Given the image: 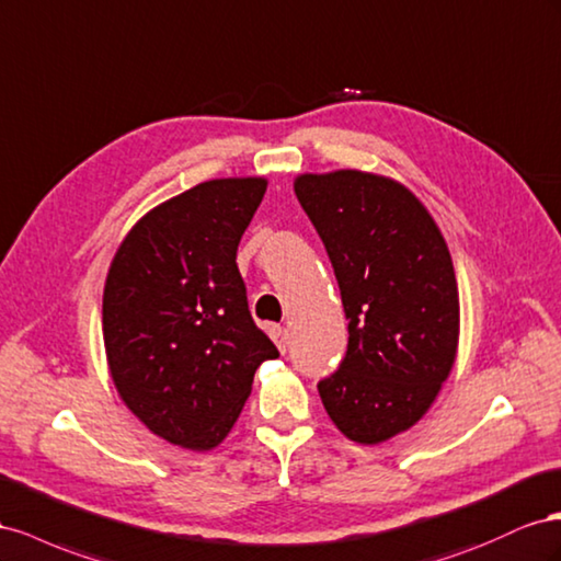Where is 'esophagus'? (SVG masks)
Masks as SVG:
<instances>
[{
  "mask_svg": "<svg viewBox=\"0 0 561 561\" xmlns=\"http://www.w3.org/2000/svg\"><path fill=\"white\" fill-rule=\"evenodd\" d=\"M270 335H272V341H275V345L282 352H286V347H289V329H286V327H272Z\"/></svg>",
  "mask_w": 561,
  "mask_h": 561,
  "instance_id": "1",
  "label": "esophagus"
}]
</instances>
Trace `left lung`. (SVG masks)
Returning <instances> with one entry per match:
<instances>
[{
	"label": "left lung",
	"instance_id": "left-lung-1",
	"mask_svg": "<svg viewBox=\"0 0 561 561\" xmlns=\"http://www.w3.org/2000/svg\"><path fill=\"white\" fill-rule=\"evenodd\" d=\"M294 190L327 247L350 331L319 397L347 439L388 442L423 419L454 369L460 302L449 247L423 202L388 175L300 173Z\"/></svg>",
	"mask_w": 561,
	"mask_h": 561
}]
</instances>
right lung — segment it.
<instances>
[{
	"label": "right lung",
	"instance_id": "1",
	"mask_svg": "<svg viewBox=\"0 0 561 561\" xmlns=\"http://www.w3.org/2000/svg\"><path fill=\"white\" fill-rule=\"evenodd\" d=\"M267 179H214L142 216L103 291L112 382L152 435L211 451L237 423L261 362L279 357L253 324L237 247Z\"/></svg>",
	"mask_w": 561,
	"mask_h": 561
}]
</instances>
